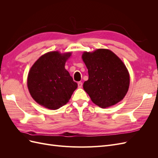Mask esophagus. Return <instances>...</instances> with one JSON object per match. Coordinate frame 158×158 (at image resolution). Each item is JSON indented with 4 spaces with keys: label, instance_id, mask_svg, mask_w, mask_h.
I'll return each mask as SVG.
<instances>
[{
    "label": "esophagus",
    "instance_id": "obj_1",
    "mask_svg": "<svg viewBox=\"0 0 158 158\" xmlns=\"http://www.w3.org/2000/svg\"><path fill=\"white\" fill-rule=\"evenodd\" d=\"M78 86L79 88H82V83L81 82H79L78 83Z\"/></svg>",
    "mask_w": 158,
    "mask_h": 158
}]
</instances>
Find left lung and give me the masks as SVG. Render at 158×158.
<instances>
[{
    "label": "left lung",
    "instance_id": "left-lung-1",
    "mask_svg": "<svg viewBox=\"0 0 158 158\" xmlns=\"http://www.w3.org/2000/svg\"><path fill=\"white\" fill-rule=\"evenodd\" d=\"M82 59L89 75L83 88L93 103L106 108L121 102L130 84L129 73L123 61L111 51L105 49L84 52Z\"/></svg>",
    "mask_w": 158,
    "mask_h": 158
}]
</instances>
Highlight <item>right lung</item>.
<instances>
[{
    "instance_id": "add662e5",
    "label": "right lung",
    "mask_w": 158,
    "mask_h": 158,
    "mask_svg": "<svg viewBox=\"0 0 158 158\" xmlns=\"http://www.w3.org/2000/svg\"><path fill=\"white\" fill-rule=\"evenodd\" d=\"M70 52H47L33 64L27 76V88L32 98L51 110L67 103L78 84L64 68Z\"/></svg>"
}]
</instances>
